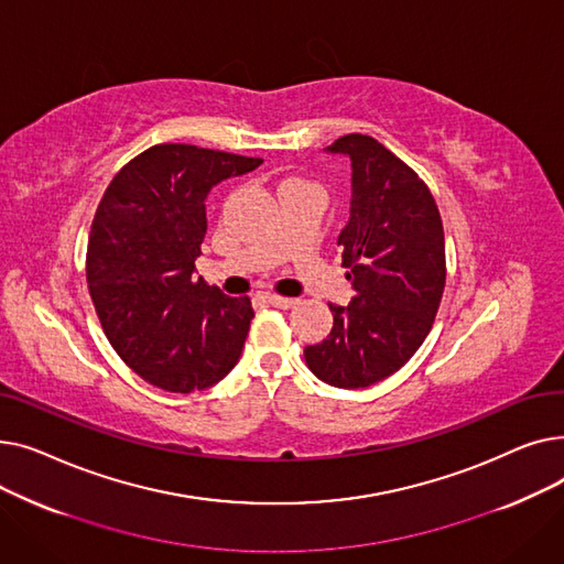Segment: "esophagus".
Instances as JSON below:
<instances>
[{
    "label": "esophagus",
    "instance_id": "esophagus-1",
    "mask_svg": "<svg viewBox=\"0 0 564 564\" xmlns=\"http://www.w3.org/2000/svg\"><path fill=\"white\" fill-rule=\"evenodd\" d=\"M267 302H270V304L276 306V308H281V311H288V308H292L294 304H297V300L281 297V294H267Z\"/></svg>",
    "mask_w": 564,
    "mask_h": 564
}]
</instances>
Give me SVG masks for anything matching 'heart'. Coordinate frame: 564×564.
I'll list each match as a JSON object with an SVG mask.
<instances>
[{
	"instance_id": "heart-1",
	"label": "heart",
	"mask_w": 564,
	"mask_h": 564,
	"mask_svg": "<svg viewBox=\"0 0 564 564\" xmlns=\"http://www.w3.org/2000/svg\"><path fill=\"white\" fill-rule=\"evenodd\" d=\"M290 183H302V181H297V177H290V181H285L283 185H290Z\"/></svg>"
}]
</instances>
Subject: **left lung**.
Here are the masks:
<instances>
[{
    "instance_id": "8db88e82",
    "label": "left lung",
    "mask_w": 564,
    "mask_h": 564,
    "mask_svg": "<svg viewBox=\"0 0 564 564\" xmlns=\"http://www.w3.org/2000/svg\"><path fill=\"white\" fill-rule=\"evenodd\" d=\"M327 151L351 162L338 247L354 297L329 304L334 329L304 359L336 389H366L398 372L427 338L446 288V240L432 192L389 148L345 134Z\"/></svg>"
}]
</instances>
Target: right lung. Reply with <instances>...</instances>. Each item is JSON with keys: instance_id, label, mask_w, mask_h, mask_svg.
<instances>
[{"instance_id": "right-lung-1", "label": "right lung", "mask_w": 564, "mask_h": 564, "mask_svg": "<svg viewBox=\"0 0 564 564\" xmlns=\"http://www.w3.org/2000/svg\"><path fill=\"white\" fill-rule=\"evenodd\" d=\"M260 164L189 143L151 145L113 175L98 205L88 292L118 357L158 389H210L240 361L251 300L226 297L194 272L207 194Z\"/></svg>"}]
</instances>
